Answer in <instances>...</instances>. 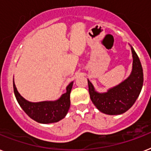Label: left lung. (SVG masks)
Listing matches in <instances>:
<instances>
[{"mask_svg":"<svg viewBox=\"0 0 151 151\" xmlns=\"http://www.w3.org/2000/svg\"><path fill=\"white\" fill-rule=\"evenodd\" d=\"M133 68L130 75L120 84L109 89L105 93L95 91L89 80L88 90L93 104L101 112L109 115H118L128 111L140 94L144 82L143 68L140 59L131 47Z\"/></svg>","mask_w":151,"mask_h":151,"instance_id":"8db88e82","label":"left lung"}]
</instances>
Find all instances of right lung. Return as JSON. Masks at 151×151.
<instances>
[{
    "label": "right lung",
    "mask_w": 151,
    "mask_h": 151,
    "mask_svg": "<svg viewBox=\"0 0 151 151\" xmlns=\"http://www.w3.org/2000/svg\"><path fill=\"white\" fill-rule=\"evenodd\" d=\"M73 83V82L70 83L66 88V93L62 94L59 99L54 101H41L33 103L27 101L18 93L14 81H13L14 92L21 108L30 118L40 124H50L60 121L68 114L70 105V93Z\"/></svg>",
    "instance_id": "obj_1"
}]
</instances>
